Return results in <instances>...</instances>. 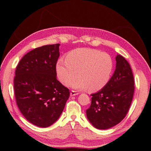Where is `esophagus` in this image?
Instances as JSON below:
<instances>
[{
	"mask_svg": "<svg viewBox=\"0 0 151 151\" xmlns=\"http://www.w3.org/2000/svg\"><path fill=\"white\" fill-rule=\"evenodd\" d=\"M79 93H78V92H76L75 91H71L70 92V96H75V95H77Z\"/></svg>",
	"mask_w": 151,
	"mask_h": 151,
	"instance_id": "1",
	"label": "esophagus"
}]
</instances>
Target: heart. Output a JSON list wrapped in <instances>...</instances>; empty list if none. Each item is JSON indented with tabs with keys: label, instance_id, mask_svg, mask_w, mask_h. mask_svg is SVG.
Instances as JSON below:
<instances>
[{
	"label": "heart",
	"instance_id": "heart-1",
	"mask_svg": "<svg viewBox=\"0 0 151 151\" xmlns=\"http://www.w3.org/2000/svg\"><path fill=\"white\" fill-rule=\"evenodd\" d=\"M114 63L106 52L89 48H80L70 51L66 60L59 59L56 65L58 78L67 86L78 75L71 86L74 88L99 91L111 78Z\"/></svg>",
	"mask_w": 151,
	"mask_h": 151
}]
</instances>
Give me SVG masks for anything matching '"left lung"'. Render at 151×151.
Segmentation results:
<instances>
[{
	"label": "left lung",
	"instance_id": "8db88e82",
	"mask_svg": "<svg viewBox=\"0 0 151 151\" xmlns=\"http://www.w3.org/2000/svg\"><path fill=\"white\" fill-rule=\"evenodd\" d=\"M116 61L113 75L101 91L91 94V104L86 110L88 121L99 129H109L121 122L133 98L134 81L131 66L120 55Z\"/></svg>",
	"mask_w": 151,
	"mask_h": 151
}]
</instances>
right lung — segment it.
<instances>
[{"label": "right lung", "mask_w": 151, "mask_h": 151, "mask_svg": "<svg viewBox=\"0 0 151 151\" xmlns=\"http://www.w3.org/2000/svg\"><path fill=\"white\" fill-rule=\"evenodd\" d=\"M60 44L45 45L27 53L17 66L14 90L17 106L25 118L48 127L59 118L70 96L57 79Z\"/></svg>", "instance_id": "add662e5"}]
</instances>
